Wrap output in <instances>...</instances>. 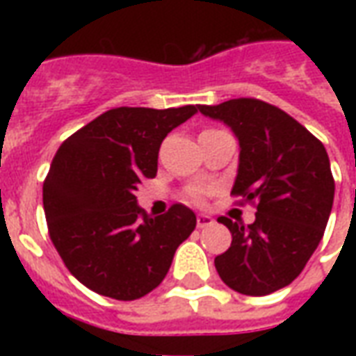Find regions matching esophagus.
Masks as SVG:
<instances>
[{"label": "esophagus", "instance_id": "obj_1", "mask_svg": "<svg viewBox=\"0 0 356 356\" xmlns=\"http://www.w3.org/2000/svg\"><path fill=\"white\" fill-rule=\"evenodd\" d=\"M209 225H213V217L204 216V213H200V216L196 217V227H198V229H206Z\"/></svg>", "mask_w": 356, "mask_h": 356}]
</instances>
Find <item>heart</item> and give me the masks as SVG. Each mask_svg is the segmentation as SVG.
<instances>
[{"instance_id":"b5f03b06","label":"heart","mask_w":356,"mask_h":356,"mask_svg":"<svg viewBox=\"0 0 356 356\" xmlns=\"http://www.w3.org/2000/svg\"><path fill=\"white\" fill-rule=\"evenodd\" d=\"M186 200L191 202V204H196V206H200L206 200V191L204 188H193L191 193L186 194Z\"/></svg>"}]
</instances>
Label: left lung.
Segmentation results:
<instances>
[{
	"mask_svg": "<svg viewBox=\"0 0 356 356\" xmlns=\"http://www.w3.org/2000/svg\"><path fill=\"white\" fill-rule=\"evenodd\" d=\"M221 120L240 143L232 196L254 204L252 225L219 217L232 234L216 257L221 280L244 296H267L291 284L321 244L334 204V177L326 148L298 120L259 99L198 104Z\"/></svg>",
	"mask_w": 356,
	"mask_h": 356,
	"instance_id": "1",
	"label": "left lung"
}]
</instances>
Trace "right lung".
<instances>
[{"label":"right lung","mask_w":356,"mask_h":356,"mask_svg":"<svg viewBox=\"0 0 356 356\" xmlns=\"http://www.w3.org/2000/svg\"><path fill=\"white\" fill-rule=\"evenodd\" d=\"M194 114V104L120 106L58 147L43 181V209L53 246L89 290L120 301L147 296L194 231L193 209L173 204L152 219L135 196L145 179L156 177L165 135Z\"/></svg>","instance_id":"1"}]
</instances>
